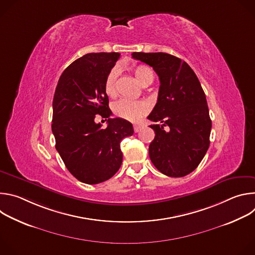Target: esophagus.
I'll return each instance as SVG.
<instances>
[{
  "mask_svg": "<svg viewBox=\"0 0 255 255\" xmlns=\"http://www.w3.org/2000/svg\"><path fill=\"white\" fill-rule=\"evenodd\" d=\"M133 128H134V131L137 133V132H139V131L142 129V126H141V125H138V124H135V125L133 126Z\"/></svg>",
  "mask_w": 255,
  "mask_h": 255,
  "instance_id": "1",
  "label": "esophagus"
}]
</instances>
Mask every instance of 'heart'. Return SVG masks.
I'll return each mask as SVG.
<instances>
[{
	"label": "heart",
	"instance_id": "heart-1",
	"mask_svg": "<svg viewBox=\"0 0 255 255\" xmlns=\"http://www.w3.org/2000/svg\"><path fill=\"white\" fill-rule=\"evenodd\" d=\"M119 70L113 68L106 77L104 89L109 97H115L117 94V79ZM134 76L137 82L143 87L150 85L154 80L153 70L145 64L137 65L134 69ZM113 112L116 116L129 121H136L142 115L147 112V106L143 102L129 101V100H119L113 105Z\"/></svg>",
	"mask_w": 255,
	"mask_h": 255
}]
</instances>
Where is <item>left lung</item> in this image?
<instances>
[{
	"instance_id": "left-lung-1",
	"label": "left lung",
	"mask_w": 255,
	"mask_h": 255,
	"mask_svg": "<svg viewBox=\"0 0 255 255\" xmlns=\"http://www.w3.org/2000/svg\"><path fill=\"white\" fill-rule=\"evenodd\" d=\"M132 57L154 69L158 98L147 117L155 137L149 157L163 174L181 177L195 170L210 145L212 121L205 93L190 65L164 52H133Z\"/></svg>"
}]
</instances>
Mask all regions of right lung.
I'll use <instances>...</instances> for the list:
<instances>
[{"label": "right lung", "mask_w": 255, "mask_h": 255, "mask_svg": "<svg viewBox=\"0 0 255 255\" xmlns=\"http://www.w3.org/2000/svg\"><path fill=\"white\" fill-rule=\"evenodd\" d=\"M120 53H88L69 64L59 78L52 103L55 148L68 171L82 183L96 185L111 178L122 164L120 143L134 133L122 118H110L104 89ZM99 114L108 118L102 128L94 122Z\"/></svg>", "instance_id": "add662e5"}]
</instances>
